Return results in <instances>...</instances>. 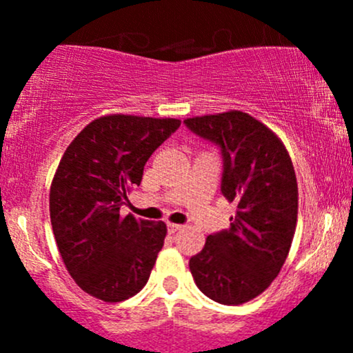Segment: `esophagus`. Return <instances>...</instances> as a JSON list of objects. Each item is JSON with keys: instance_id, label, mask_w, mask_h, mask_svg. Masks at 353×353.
<instances>
[{"instance_id": "esophagus-1", "label": "esophagus", "mask_w": 353, "mask_h": 353, "mask_svg": "<svg viewBox=\"0 0 353 353\" xmlns=\"http://www.w3.org/2000/svg\"><path fill=\"white\" fill-rule=\"evenodd\" d=\"M181 229H183V225H179V223H174V222L167 223V230H169V234H176L177 230Z\"/></svg>"}]
</instances>
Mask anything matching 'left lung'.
Returning <instances> with one entry per match:
<instances>
[{"label": "left lung", "mask_w": 353, "mask_h": 353, "mask_svg": "<svg viewBox=\"0 0 353 353\" xmlns=\"http://www.w3.org/2000/svg\"><path fill=\"white\" fill-rule=\"evenodd\" d=\"M222 148V194L236 203L229 230L206 237L190 259L199 290L212 301L241 305L272 285L282 270L299 212V190L283 141L243 110L184 119Z\"/></svg>", "instance_id": "1"}]
</instances>
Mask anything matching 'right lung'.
<instances>
[{
	"mask_svg": "<svg viewBox=\"0 0 353 353\" xmlns=\"http://www.w3.org/2000/svg\"><path fill=\"white\" fill-rule=\"evenodd\" d=\"M181 126L174 117L108 114L88 123L61 157L49 215L68 273L88 295L121 302L147 285L167 234L163 222L121 216L143 167Z\"/></svg>",
	"mask_w": 353,
	"mask_h": 353,
	"instance_id": "1",
	"label": "right lung"
}]
</instances>
